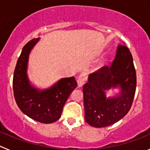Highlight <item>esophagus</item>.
Returning <instances> with one entry per match:
<instances>
[{"label": "esophagus", "instance_id": "esophagus-1", "mask_svg": "<svg viewBox=\"0 0 150 150\" xmlns=\"http://www.w3.org/2000/svg\"><path fill=\"white\" fill-rule=\"evenodd\" d=\"M86 74H80L77 79L78 86L79 87L83 86V85L86 83Z\"/></svg>", "mask_w": 150, "mask_h": 150}]
</instances>
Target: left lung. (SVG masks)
I'll use <instances>...</instances> for the list:
<instances>
[{"label":"left lung","mask_w":150,"mask_h":150,"mask_svg":"<svg viewBox=\"0 0 150 150\" xmlns=\"http://www.w3.org/2000/svg\"><path fill=\"white\" fill-rule=\"evenodd\" d=\"M137 85L133 58L125 44H119L114 59L89 75L83 86L85 120L95 128L114 124L130 110ZM120 87L121 92L112 98H105V92Z\"/></svg>","instance_id":"8db88e82"}]
</instances>
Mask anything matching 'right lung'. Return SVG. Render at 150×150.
Instances as JSON below:
<instances>
[{
    "mask_svg": "<svg viewBox=\"0 0 150 150\" xmlns=\"http://www.w3.org/2000/svg\"><path fill=\"white\" fill-rule=\"evenodd\" d=\"M39 38L28 42L17 61L13 79L14 98L22 112L36 121L49 124L59 120L66 100L76 87L74 76L63 78L48 89L40 91L31 86L27 74L28 55Z\"/></svg>",
    "mask_w": 150,
    "mask_h": 150,
    "instance_id": "obj_1",
    "label": "right lung"
}]
</instances>
